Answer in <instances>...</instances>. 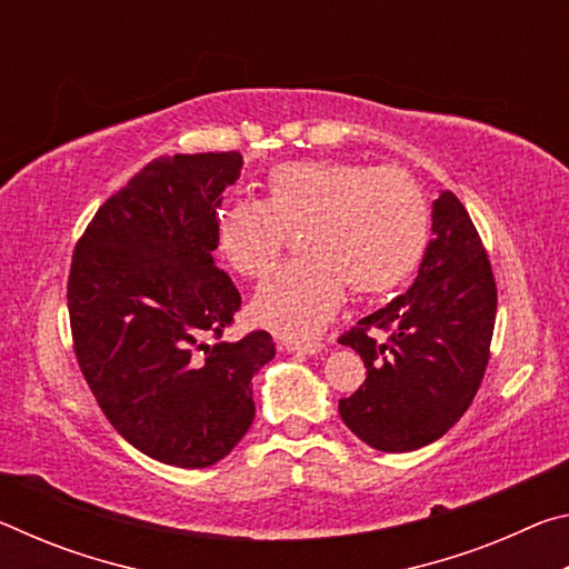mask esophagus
Instances as JSON below:
<instances>
[{"mask_svg":"<svg viewBox=\"0 0 569 569\" xmlns=\"http://www.w3.org/2000/svg\"><path fill=\"white\" fill-rule=\"evenodd\" d=\"M286 351H298V353H319L323 343L319 339H283Z\"/></svg>","mask_w":569,"mask_h":569,"instance_id":"1","label":"esophagus"}]
</instances>
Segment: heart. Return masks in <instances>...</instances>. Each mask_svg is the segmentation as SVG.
Returning a JSON list of instances; mask_svg holds the SVG:
<instances>
[{
  "instance_id": "b5f03b06",
  "label": "heart",
  "mask_w": 569,
  "mask_h": 569,
  "mask_svg": "<svg viewBox=\"0 0 569 569\" xmlns=\"http://www.w3.org/2000/svg\"><path fill=\"white\" fill-rule=\"evenodd\" d=\"M429 203L399 168L353 160H293L268 172L261 200L220 208L216 243L238 276L261 281L291 238L306 258L276 273L253 301L271 329L306 336L353 298L373 301L409 281L429 246Z\"/></svg>"
}]
</instances>
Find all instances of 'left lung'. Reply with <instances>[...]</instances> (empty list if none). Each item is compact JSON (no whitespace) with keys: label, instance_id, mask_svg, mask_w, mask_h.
Returning <instances> with one entry per match:
<instances>
[{"label":"left lung","instance_id":"8db88e82","mask_svg":"<svg viewBox=\"0 0 569 569\" xmlns=\"http://www.w3.org/2000/svg\"><path fill=\"white\" fill-rule=\"evenodd\" d=\"M435 238L407 293L339 336L366 381L339 401L346 427L379 451H413L455 427L485 379L497 283L485 243L451 190L435 200Z\"/></svg>","mask_w":569,"mask_h":569}]
</instances>
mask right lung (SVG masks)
Masks as SVG:
<instances>
[{
	"label": "right lung",
	"mask_w": 569,
	"mask_h": 569,
	"mask_svg": "<svg viewBox=\"0 0 569 569\" xmlns=\"http://www.w3.org/2000/svg\"><path fill=\"white\" fill-rule=\"evenodd\" d=\"M238 150L156 160L100 206L77 240L67 308L74 356L120 435L162 465L203 469L256 417L250 379L268 331L226 341L240 293L213 261L216 213Z\"/></svg>",
	"instance_id": "right-lung-1"
}]
</instances>
